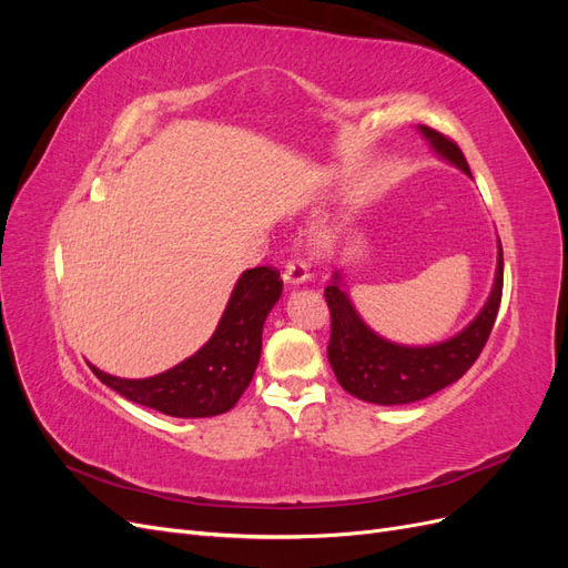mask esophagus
<instances>
[{
	"label": "esophagus",
	"instance_id": "esophagus-1",
	"mask_svg": "<svg viewBox=\"0 0 568 568\" xmlns=\"http://www.w3.org/2000/svg\"><path fill=\"white\" fill-rule=\"evenodd\" d=\"M307 280H311V272H307V265L303 261H298V257H294V261H288L286 267H284V282L288 286H298V284H305Z\"/></svg>",
	"mask_w": 568,
	"mask_h": 568
}]
</instances>
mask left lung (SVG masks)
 Listing matches in <instances>:
<instances>
[{"instance_id": "left-lung-1", "label": "left lung", "mask_w": 568, "mask_h": 568, "mask_svg": "<svg viewBox=\"0 0 568 568\" xmlns=\"http://www.w3.org/2000/svg\"><path fill=\"white\" fill-rule=\"evenodd\" d=\"M417 130L445 163L471 178L467 159L453 140L426 125ZM503 277V244L497 239L495 280L478 315L450 338L428 343V346H403V343L379 336L359 317L341 282V274L334 272L332 284L324 288L332 313V338L326 355L343 390L374 405H407L455 384L486 346L497 311H500Z\"/></svg>"}]
</instances>
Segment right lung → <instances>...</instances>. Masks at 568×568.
I'll return each mask as SVG.
<instances>
[{
    "mask_svg": "<svg viewBox=\"0 0 568 568\" xmlns=\"http://www.w3.org/2000/svg\"><path fill=\"white\" fill-rule=\"evenodd\" d=\"M280 296L277 270H246L236 280L213 336L173 369L149 379H120L90 367L101 384L163 415L182 419L222 415L236 405L253 379L263 348V326Z\"/></svg>",
    "mask_w": 568,
    "mask_h": 568,
    "instance_id": "add662e5",
    "label": "right lung"
}]
</instances>
